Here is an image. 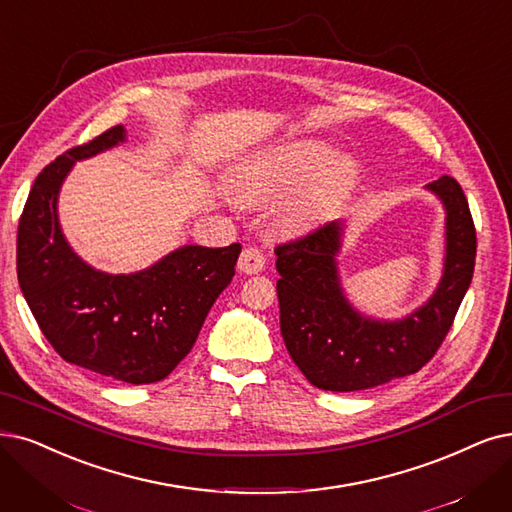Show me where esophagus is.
Listing matches in <instances>:
<instances>
[{
    "mask_svg": "<svg viewBox=\"0 0 512 512\" xmlns=\"http://www.w3.org/2000/svg\"><path fill=\"white\" fill-rule=\"evenodd\" d=\"M264 267V256L258 248H254V245H248V248H243L241 256H239V262H237V269L245 275H254V273H260Z\"/></svg>",
    "mask_w": 512,
    "mask_h": 512,
    "instance_id": "1",
    "label": "esophagus"
}]
</instances>
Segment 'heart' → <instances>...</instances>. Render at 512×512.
Here are the masks:
<instances>
[{"instance_id": "heart-1", "label": "heart", "mask_w": 512, "mask_h": 512, "mask_svg": "<svg viewBox=\"0 0 512 512\" xmlns=\"http://www.w3.org/2000/svg\"><path fill=\"white\" fill-rule=\"evenodd\" d=\"M353 163L336 157L319 138H290L262 149L235 176V193L248 203L275 201L293 193L281 206L288 229L302 231L330 216L353 185Z\"/></svg>"}]
</instances>
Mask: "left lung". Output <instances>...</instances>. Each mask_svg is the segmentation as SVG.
<instances>
[{
	"label": "left lung",
	"instance_id": "obj_1",
	"mask_svg": "<svg viewBox=\"0 0 512 512\" xmlns=\"http://www.w3.org/2000/svg\"><path fill=\"white\" fill-rule=\"evenodd\" d=\"M426 189L441 199L447 214L443 277L428 302L403 319L365 317L346 300L336 264L340 220L275 248L285 349L321 391H363L416 374L452 327L475 271V222L452 176H441Z\"/></svg>",
	"mask_w": 512,
	"mask_h": 512
}]
</instances>
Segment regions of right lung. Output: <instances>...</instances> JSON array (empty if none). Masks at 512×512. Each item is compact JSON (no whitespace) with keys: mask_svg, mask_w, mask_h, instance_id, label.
I'll list each match as a JSON object with an SVG mask.
<instances>
[{"mask_svg":"<svg viewBox=\"0 0 512 512\" xmlns=\"http://www.w3.org/2000/svg\"><path fill=\"white\" fill-rule=\"evenodd\" d=\"M124 140V126H115L39 172L18 222L16 273L39 330L67 363L119 382L151 384L172 374L193 349L235 275L241 245H182L130 275L102 273L81 260L60 231V185L75 161Z\"/></svg>","mask_w":512,"mask_h":512,"instance_id":"add662e5","label":"right lung"}]
</instances>
